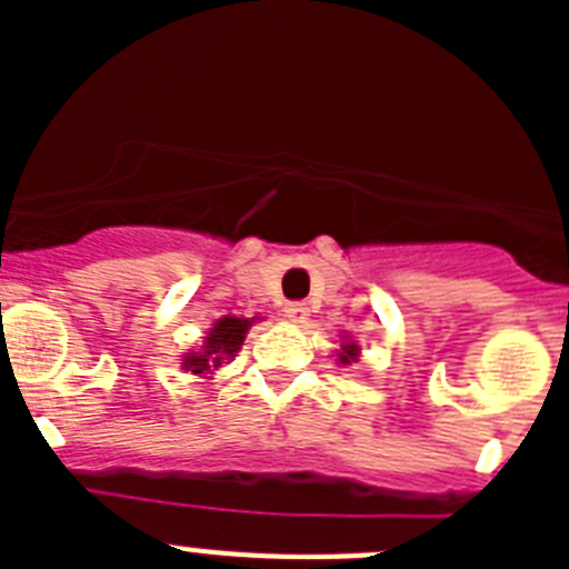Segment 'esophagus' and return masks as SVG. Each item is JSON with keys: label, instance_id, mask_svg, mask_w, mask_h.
<instances>
[{"label": "esophagus", "instance_id": "esophagus-1", "mask_svg": "<svg viewBox=\"0 0 569 569\" xmlns=\"http://www.w3.org/2000/svg\"><path fill=\"white\" fill-rule=\"evenodd\" d=\"M284 316H288L290 321H305L310 316L308 301H288V305H284Z\"/></svg>", "mask_w": 569, "mask_h": 569}]
</instances>
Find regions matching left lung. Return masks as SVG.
Masks as SVG:
<instances>
[{
  "instance_id": "1",
  "label": "left lung",
  "mask_w": 569,
  "mask_h": 569,
  "mask_svg": "<svg viewBox=\"0 0 569 569\" xmlns=\"http://www.w3.org/2000/svg\"><path fill=\"white\" fill-rule=\"evenodd\" d=\"M341 361H350V359H356V345H345V353L339 356Z\"/></svg>"
}]
</instances>
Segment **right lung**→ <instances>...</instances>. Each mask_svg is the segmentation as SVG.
I'll return each mask as SVG.
<instances>
[{
	"label": "right lung",
	"instance_id": "add662e5",
	"mask_svg": "<svg viewBox=\"0 0 569 569\" xmlns=\"http://www.w3.org/2000/svg\"><path fill=\"white\" fill-rule=\"evenodd\" d=\"M250 325H253V319H236V316L219 319L213 328H210V333L204 336L202 353H188L182 359V367L193 376L213 373L216 367L222 365L224 359L236 356V350H239L244 336H248Z\"/></svg>",
	"mask_w": 569,
	"mask_h": 569
}]
</instances>
